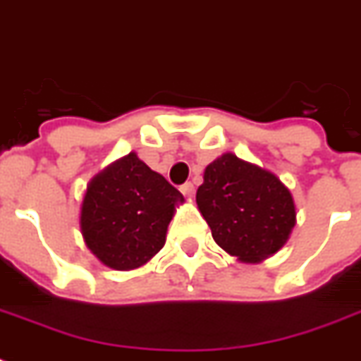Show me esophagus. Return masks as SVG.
I'll return each instance as SVG.
<instances>
[{
    "mask_svg": "<svg viewBox=\"0 0 361 361\" xmlns=\"http://www.w3.org/2000/svg\"><path fill=\"white\" fill-rule=\"evenodd\" d=\"M181 192H183L187 198H192L195 197V185H192L191 181H189V183H183V185H181Z\"/></svg>",
    "mask_w": 361,
    "mask_h": 361,
    "instance_id": "34e87169",
    "label": "esophagus"
}]
</instances>
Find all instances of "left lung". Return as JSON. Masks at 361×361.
Listing matches in <instances>:
<instances>
[{"mask_svg":"<svg viewBox=\"0 0 361 361\" xmlns=\"http://www.w3.org/2000/svg\"><path fill=\"white\" fill-rule=\"evenodd\" d=\"M197 204L215 243L241 262H260L296 225L290 191L269 170L225 153L204 170Z\"/></svg>","mask_w":361,"mask_h":361,"instance_id":"left-lung-1","label":"left lung"}]
</instances>
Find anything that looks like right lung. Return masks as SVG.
<instances>
[{
  "label": "right lung",
  "instance_id": "right-lung-1",
  "mask_svg": "<svg viewBox=\"0 0 361 361\" xmlns=\"http://www.w3.org/2000/svg\"><path fill=\"white\" fill-rule=\"evenodd\" d=\"M181 202L183 195L130 152L87 183L82 236L104 266L121 271L140 268L163 249Z\"/></svg>",
  "mask_w": 361,
  "mask_h": 361
}]
</instances>
